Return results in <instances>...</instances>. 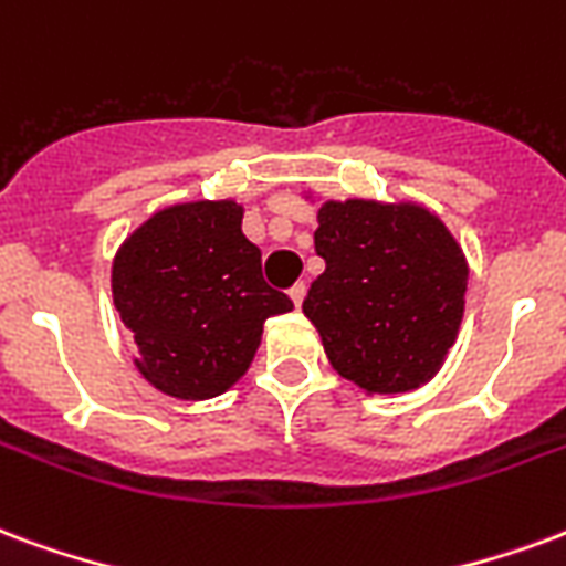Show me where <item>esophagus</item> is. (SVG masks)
<instances>
[{
	"label": "esophagus",
	"instance_id": "1",
	"mask_svg": "<svg viewBox=\"0 0 566 566\" xmlns=\"http://www.w3.org/2000/svg\"><path fill=\"white\" fill-rule=\"evenodd\" d=\"M304 295H307V286H304V283H295V286L289 289V298H292V304H295V307H301V304H304Z\"/></svg>",
	"mask_w": 566,
	"mask_h": 566
}]
</instances>
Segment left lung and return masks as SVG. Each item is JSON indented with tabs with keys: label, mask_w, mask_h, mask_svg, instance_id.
I'll use <instances>...</instances> for the list:
<instances>
[{
	"label": "left lung",
	"mask_w": 566,
	"mask_h": 566,
	"mask_svg": "<svg viewBox=\"0 0 566 566\" xmlns=\"http://www.w3.org/2000/svg\"><path fill=\"white\" fill-rule=\"evenodd\" d=\"M313 234L325 271L304 316L340 377L368 395L424 386L464 316L468 259L443 220L416 201H325Z\"/></svg>",
	"instance_id": "left-lung-1"
}]
</instances>
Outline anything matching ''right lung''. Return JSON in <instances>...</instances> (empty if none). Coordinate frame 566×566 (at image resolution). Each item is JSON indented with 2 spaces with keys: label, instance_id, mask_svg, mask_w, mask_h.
<instances>
[{
  "label": "right lung",
  "instance_id": "add662e5",
  "mask_svg": "<svg viewBox=\"0 0 566 566\" xmlns=\"http://www.w3.org/2000/svg\"><path fill=\"white\" fill-rule=\"evenodd\" d=\"M232 198L153 213L123 241L111 268L135 365L153 389L208 401L247 374L268 316L292 311L262 277V253L241 232Z\"/></svg>",
  "mask_w": 566,
  "mask_h": 566
}]
</instances>
